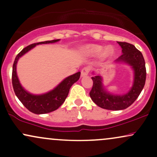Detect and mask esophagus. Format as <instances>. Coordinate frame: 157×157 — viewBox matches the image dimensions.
<instances>
[{
    "mask_svg": "<svg viewBox=\"0 0 157 157\" xmlns=\"http://www.w3.org/2000/svg\"><path fill=\"white\" fill-rule=\"evenodd\" d=\"M90 71H91V68L90 67H88V66L87 67H84L82 70H81V76H86V75H89Z\"/></svg>",
    "mask_w": 157,
    "mask_h": 157,
    "instance_id": "esophagus-1",
    "label": "esophagus"
}]
</instances>
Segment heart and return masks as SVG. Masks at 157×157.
Wrapping results in <instances>:
<instances>
[{"instance_id":"1","label":"heart","mask_w":157,"mask_h":157,"mask_svg":"<svg viewBox=\"0 0 157 157\" xmlns=\"http://www.w3.org/2000/svg\"><path fill=\"white\" fill-rule=\"evenodd\" d=\"M102 50H103V47L101 46H99V45H90V46H88L86 48V52L93 55H99V54L101 53ZM102 52V57H105V58H107V57H111L113 54V48L112 46H109L104 48V51Z\"/></svg>"}]
</instances>
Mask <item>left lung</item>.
<instances>
[{
	"label": "left lung",
	"instance_id": "left-lung-1",
	"mask_svg": "<svg viewBox=\"0 0 157 157\" xmlns=\"http://www.w3.org/2000/svg\"><path fill=\"white\" fill-rule=\"evenodd\" d=\"M117 43L121 46L122 54L116 61L130 65L134 71V82L132 88L125 95H113L104 90L102 77L97 75L91 77L93 86L89 93L91 100L99 107L113 111L125 109L134 103L143 89L146 80L145 63L141 52L128 43Z\"/></svg>",
	"mask_w": 157,
	"mask_h": 157
}]
</instances>
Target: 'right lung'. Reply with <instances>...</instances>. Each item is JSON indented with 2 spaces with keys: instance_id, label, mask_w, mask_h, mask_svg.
Wrapping results in <instances>:
<instances>
[{
  "instance_id": "obj_1",
  "label": "right lung",
  "mask_w": 157,
  "mask_h": 157,
  "mask_svg": "<svg viewBox=\"0 0 157 157\" xmlns=\"http://www.w3.org/2000/svg\"><path fill=\"white\" fill-rule=\"evenodd\" d=\"M59 40H60L59 39L52 40L35 43V44L29 45V46L23 48L22 51L16 56L15 60L14 61L12 75V82L14 91H15L16 96L19 99L20 101L22 102L23 105L29 111L36 113V114L49 113L58 109L63 103L67 97L70 88L75 82H76L79 80L80 72L79 71L75 75L66 77L55 89L49 91V92L41 95H33L25 91L20 83L17 76V72H16V66H17V60L21 56L29 51L30 49H32V48L35 47L36 45L52 44V43L57 42Z\"/></svg>"
}]
</instances>
